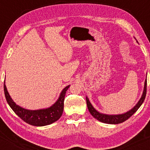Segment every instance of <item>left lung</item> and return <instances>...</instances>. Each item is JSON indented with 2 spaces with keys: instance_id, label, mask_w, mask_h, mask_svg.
<instances>
[{
  "instance_id": "left-lung-1",
  "label": "left lung",
  "mask_w": 150,
  "mask_h": 150,
  "mask_svg": "<svg viewBox=\"0 0 150 150\" xmlns=\"http://www.w3.org/2000/svg\"><path fill=\"white\" fill-rule=\"evenodd\" d=\"M146 92H147V77H146V80L144 81V89L140 100L137 101V103L135 104V106L133 108H132L131 109L129 110L127 112L121 113V114L110 115L100 113L92 106V104L90 103V101H89L88 97L87 96H86V101H87V108H88L89 113L96 119L102 122V123H107V124H118V123H123V122L128 120L130 116H132L137 111V109L140 107V106L143 103L144 99H145Z\"/></svg>"
}]
</instances>
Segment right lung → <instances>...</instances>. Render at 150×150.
<instances>
[{
    "mask_svg": "<svg viewBox=\"0 0 150 150\" xmlns=\"http://www.w3.org/2000/svg\"><path fill=\"white\" fill-rule=\"evenodd\" d=\"M70 85H68L61 91L57 101L48 108L37 110H30L21 107L12 99L7 89L4 81V93L8 104L13 111L21 119L28 124L34 126H45L51 124L61 118L64 107V99L66 91Z\"/></svg>",
    "mask_w": 150,
    "mask_h": 150,
    "instance_id": "obj_1",
    "label": "right lung"
}]
</instances>
